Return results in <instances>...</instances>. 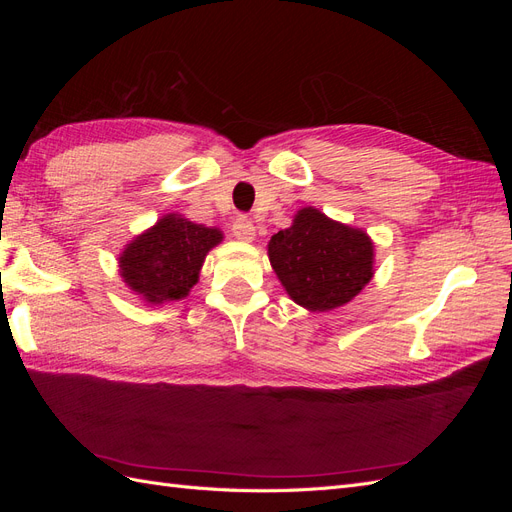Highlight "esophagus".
I'll list each match as a JSON object with an SVG mask.
<instances>
[{"instance_id":"1","label":"esophagus","mask_w":512,"mask_h":512,"mask_svg":"<svg viewBox=\"0 0 512 512\" xmlns=\"http://www.w3.org/2000/svg\"><path fill=\"white\" fill-rule=\"evenodd\" d=\"M232 235L243 243H252L256 239V226L241 215V218H237L235 224H232Z\"/></svg>"}]
</instances>
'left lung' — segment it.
<instances>
[{
    "label": "left lung",
    "mask_w": 512,
    "mask_h": 512,
    "mask_svg": "<svg viewBox=\"0 0 512 512\" xmlns=\"http://www.w3.org/2000/svg\"><path fill=\"white\" fill-rule=\"evenodd\" d=\"M267 254L288 297L309 312L350 303L374 277L376 252L367 232L316 207L294 213L292 224L271 237Z\"/></svg>",
    "instance_id": "left-lung-1"
}]
</instances>
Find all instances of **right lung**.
<instances>
[{
    "label": "right lung",
    "mask_w": 512,
    "mask_h": 512,
    "mask_svg": "<svg viewBox=\"0 0 512 512\" xmlns=\"http://www.w3.org/2000/svg\"><path fill=\"white\" fill-rule=\"evenodd\" d=\"M222 239L220 228L166 213L123 247L119 275L147 305L181 301L198 284L207 254Z\"/></svg>",
    "instance_id": "add662e5"
}]
</instances>
